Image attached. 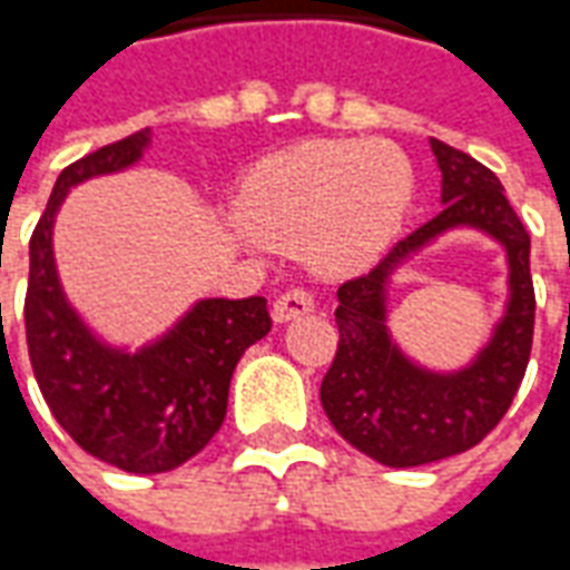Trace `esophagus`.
Wrapping results in <instances>:
<instances>
[{"label":"esophagus","mask_w":570,"mask_h":570,"mask_svg":"<svg viewBox=\"0 0 570 570\" xmlns=\"http://www.w3.org/2000/svg\"><path fill=\"white\" fill-rule=\"evenodd\" d=\"M308 311H314V296H311L308 289H302V286H293V289H286V293L277 296L272 314L277 323H286L308 314Z\"/></svg>","instance_id":"esophagus-1"}]
</instances>
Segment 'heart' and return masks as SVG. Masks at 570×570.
<instances>
[{
	"label": "heart",
	"instance_id": "1",
	"mask_svg": "<svg viewBox=\"0 0 570 570\" xmlns=\"http://www.w3.org/2000/svg\"><path fill=\"white\" fill-rule=\"evenodd\" d=\"M412 200V167L387 142L317 140L256 167L237 216L274 247H305L323 272H354L382 253Z\"/></svg>",
	"mask_w": 570,
	"mask_h": 570
}]
</instances>
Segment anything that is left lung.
<instances>
[{"label": "left lung", "mask_w": 570, "mask_h": 570, "mask_svg": "<svg viewBox=\"0 0 570 570\" xmlns=\"http://www.w3.org/2000/svg\"><path fill=\"white\" fill-rule=\"evenodd\" d=\"M442 170V207L403 237L370 274L338 286V347L323 375L326 419L354 449L387 466H419L452 458L489 436L525 379L534 338L531 237L485 164L449 142L430 140ZM479 227L504 244L511 302L492 342L458 373L421 371L386 333L383 289L412 252L449 227Z\"/></svg>", "instance_id": "obj_1"}]
</instances>
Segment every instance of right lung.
Instances as JSON below:
<instances>
[{
    "label": "right lung",
    "mask_w": 570,
    "mask_h": 570,
    "mask_svg": "<svg viewBox=\"0 0 570 570\" xmlns=\"http://www.w3.org/2000/svg\"><path fill=\"white\" fill-rule=\"evenodd\" d=\"M149 140V128L137 130L57 176L30 237L23 302L30 363L51 415L85 452L128 473H167L195 458L223 428L237 360L272 330L265 296L204 298L155 345L128 354L72 311L51 247L57 210L72 186L140 161Z\"/></svg>",
    "instance_id": "right-lung-1"
}]
</instances>
